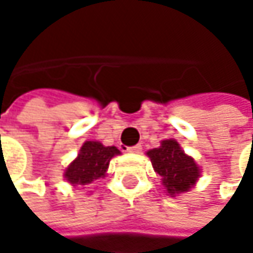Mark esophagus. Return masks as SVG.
<instances>
[{"label": "esophagus", "mask_w": 253, "mask_h": 253, "mask_svg": "<svg viewBox=\"0 0 253 253\" xmlns=\"http://www.w3.org/2000/svg\"><path fill=\"white\" fill-rule=\"evenodd\" d=\"M140 151H142V145H134V146L127 148V152H130V154H139Z\"/></svg>", "instance_id": "esophagus-1"}]
</instances>
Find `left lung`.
Instances as JSON below:
<instances>
[{"instance_id":"8db88e82","label":"left lung","mask_w":253,"mask_h":253,"mask_svg":"<svg viewBox=\"0 0 253 253\" xmlns=\"http://www.w3.org/2000/svg\"><path fill=\"white\" fill-rule=\"evenodd\" d=\"M148 157L170 195L187 192L199 177V167L193 158L186 155L173 139L163 140L160 148L148 151Z\"/></svg>"}]
</instances>
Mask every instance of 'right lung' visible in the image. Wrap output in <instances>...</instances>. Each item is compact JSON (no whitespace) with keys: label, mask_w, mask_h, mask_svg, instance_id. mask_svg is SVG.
Wrapping results in <instances>:
<instances>
[{"label":"right lung","mask_w":253,"mask_h":253,"mask_svg":"<svg viewBox=\"0 0 253 253\" xmlns=\"http://www.w3.org/2000/svg\"><path fill=\"white\" fill-rule=\"evenodd\" d=\"M116 146H104L99 142L87 140L80 148L77 158L67 167L64 177L72 184H87L105 176L110 160L119 155Z\"/></svg>","instance_id":"right-lung-1"}]
</instances>
